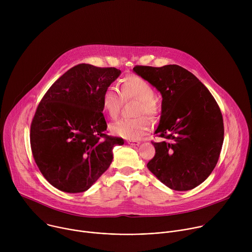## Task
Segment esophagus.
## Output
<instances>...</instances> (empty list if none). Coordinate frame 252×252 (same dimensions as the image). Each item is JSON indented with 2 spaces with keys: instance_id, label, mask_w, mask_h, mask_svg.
Instances as JSON below:
<instances>
[{
  "instance_id": "esophagus-1",
  "label": "esophagus",
  "mask_w": 252,
  "mask_h": 252,
  "mask_svg": "<svg viewBox=\"0 0 252 252\" xmlns=\"http://www.w3.org/2000/svg\"><path fill=\"white\" fill-rule=\"evenodd\" d=\"M126 141H127V143H129V145H131V146H138L140 143L138 140H135V139H128Z\"/></svg>"
}]
</instances>
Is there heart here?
Wrapping results in <instances>:
<instances>
[{
	"label": "heart",
	"mask_w": 252,
	"mask_h": 252,
	"mask_svg": "<svg viewBox=\"0 0 252 252\" xmlns=\"http://www.w3.org/2000/svg\"><path fill=\"white\" fill-rule=\"evenodd\" d=\"M155 90L146 80L137 76H127L121 84L120 94L113 88H106L100 97L102 112L112 120L118 118L123 101L136 100L134 116L130 120H121L110 128L113 133L127 139H136L146 134L151 128V122L147 115L152 119L158 117L159 113L158 104L154 98Z\"/></svg>",
	"instance_id": "1"
}]
</instances>
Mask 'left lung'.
<instances>
[{"mask_svg": "<svg viewBox=\"0 0 252 252\" xmlns=\"http://www.w3.org/2000/svg\"><path fill=\"white\" fill-rule=\"evenodd\" d=\"M135 73L162 95L161 116L148 168L171 189L189 190L209 176L221 152L224 127L220 106L207 88L177 64L135 65Z\"/></svg>", "mask_w": 252, "mask_h": 252, "instance_id": "8db88e82", "label": "left lung"}]
</instances>
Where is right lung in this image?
<instances>
[{"mask_svg": "<svg viewBox=\"0 0 252 252\" xmlns=\"http://www.w3.org/2000/svg\"><path fill=\"white\" fill-rule=\"evenodd\" d=\"M116 67L80 63L59 78L41 99L31 124L33 159L56 189L79 193L110 167L124 139L107 134L100 97L120 76Z\"/></svg>", "mask_w": 252, "mask_h": 252, "instance_id": "right-lung-1", "label": "right lung"}]
</instances>
